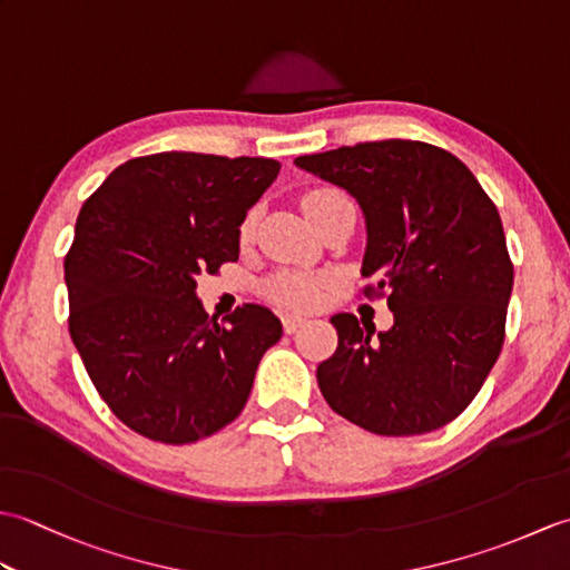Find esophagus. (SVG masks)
Masks as SVG:
<instances>
[{"label":"esophagus","mask_w":570,"mask_h":570,"mask_svg":"<svg viewBox=\"0 0 570 570\" xmlns=\"http://www.w3.org/2000/svg\"><path fill=\"white\" fill-rule=\"evenodd\" d=\"M282 323H284V331H286V333H296V331L301 328V325L306 323V318L298 316V313H284Z\"/></svg>","instance_id":"esophagus-1"}]
</instances>
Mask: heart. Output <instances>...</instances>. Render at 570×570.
Instances as JSON below:
<instances>
[{"label":"heart","instance_id":"1","mask_svg":"<svg viewBox=\"0 0 570 570\" xmlns=\"http://www.w3.org/2000/svg\"><path fill=\"white\" fill-rule=\"evenodd\" d=\"M343 198L341 190H333V188H318V190H311L301 200L304 205L306 215H316L318 210H323L325 205ZM252 227V217L245 223V233H249ZM272 292L278 301H284L288 306H301V308H308V306H316L321 301L323 294V278L316 276H308V274H286L282 278H276Z\"/></svg>","mask_w":570,"mask_h":570}]
</instances>
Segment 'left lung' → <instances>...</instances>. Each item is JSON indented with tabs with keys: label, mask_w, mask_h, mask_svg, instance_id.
<instances>
[{
	"label": "left lung",
	"mask_w": 570,
	"mask_h": 570,
	"mask_svg": "<svg viewBox=\"0 0 570 570\" xmlns=\"http://www.w3.org/2000/svg\"><path fill=\"white\" fill-rule=\"evenodd\" d=\"M345 188L367 227L362 276L386 296L390 331L331 318L337 350L316 377L335 414L380 435L451 423L475 399L504 343L514 266L500 213L470 168L423 141L384 139L298 156Z\"/></svg>",
	"instance_id": "left-lung-1"
}]
</instances>
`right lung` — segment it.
<instances>
[{
	"label": "right lung",
	"mask_w": 570,
	"mask_h": 570,
	"mask_svg": "<svg viewBox=\"0 0 570 570\" xmlns=\"http://www.w3.org/2000/svg\"><path fill=\"white\" fill-rule=\"evenodd\" d=\"M278 168L259 156H139L80 208L66 254L68 328L95 390L131 431L196 443L245 409L282 321L245 304L217 323L196 276L237 262L239 225Z\"/></svg>",
	"instance_id": "1"
}]
</instances>
